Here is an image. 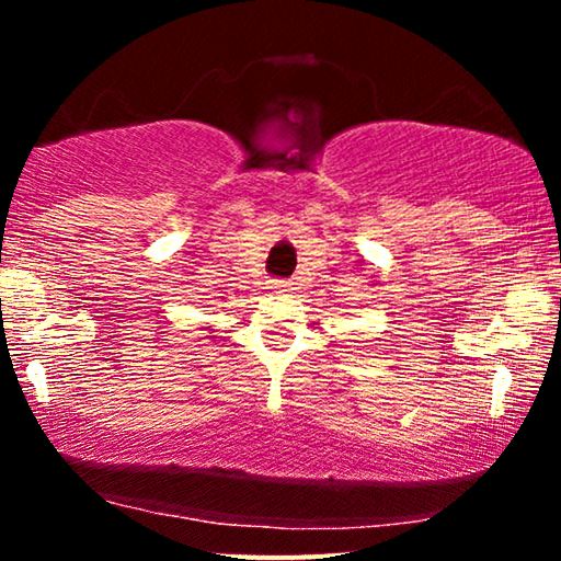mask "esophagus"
Returning a JSON list of instances; mask_svg holds the SVG:
<instances>
[{
	"instance_id": "34e87169",
	"label": "esophagus",
	"mask_w": 561,
	"mask_h": 561,
	"mask_svg": "<svg viewBox=\"0 0 561 561\" xmlns=\"http://www.w3.org/2000/svg\"><path fill=\"white\" fill-rule=\"evenodd\" d=\"M270 289H274V291H289V284L287 282H279V279H272L270 282Z\"/></svg>"
}]
</instances>
